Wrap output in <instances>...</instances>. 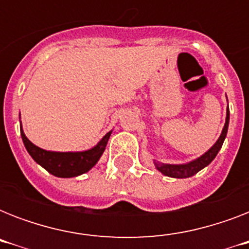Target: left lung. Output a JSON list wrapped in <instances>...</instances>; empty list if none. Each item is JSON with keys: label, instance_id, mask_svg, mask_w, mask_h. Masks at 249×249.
Masks as SVG:
<instances>
[{"label": "left lung", "instance_id": "left-lung-1", "mask_svg": "<svg viewBox=\"0 0 249 249\" xmlns=\"http://www.w3.org/2000/svg\"><path fill=\"white\" fill-rule=\"evenodd\" d=\"M229 120H230V112H229L228 105V109H226V120H225L224 129H222V132H221V136L218 137V140L216 141V143L213 144L208 151L204 152L203 155L196 158V159L191 160V161L185 164H164L160 163V161H154L155 168L159 170L160 173H163L164 176H168V177L172 178L193 177L194 174H196L199 170H201L203 168H205V166L212 163L213 159L217 156L218 151H220L221 147H222V144H224L226 134H228Z\"/></svg>", "mask_w": 249, "mask_h": 249}]
</instances>
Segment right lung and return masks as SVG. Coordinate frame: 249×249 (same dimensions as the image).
<instances>
[{
    "instance_id": "1",
    "label": "right lung",
    "mask_w": 249,
    "mask_h": 249,
    "mask_svg": "<svg viewBox=\"0 0 249 249\" xmlns=\"http://www.w3.org/2000/svg\"><path fill=\"white\" fill-rule=\"evenodd\" d=\"M111 133H112V130H109L94 147L89 148V150L67 152L49 151V150H44V148L33 144L25 137L20 121L21 140H23V143H24L31 158L38 165L48 170L49 173L60 178L77 177L80 174L89 172L98 163V160L101 159L102 154L105 152Z\"/></svg>"
}]
</instances>
